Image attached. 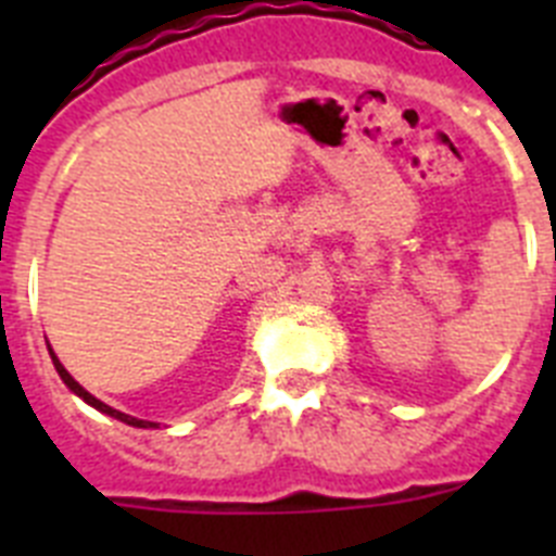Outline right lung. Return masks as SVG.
I'll return each mask as SVG.
<instances>
[{
	"mask_svg": "<svg viewBox=\"0 0 556 556\" xmlns=\"http://www.w3.org/2000/svg\"><path fill=\"white\" fill-rule=\"evenodd\" d=\"M49 356H52V365H55L58 376L63 378V384H66L68 390L75 392L77 397H83V401H86L88 406H94L97 412H102V415H108V417H116V420H122V424H127V426H136V429H159V424H152V420H139V417L125 415V412H119V409H113V406L102 404L100 397H94V395H91V392H88V390H83V387L77 384L75 378L68 376V370H66V367L61 365V358L55 356V351H52V348H49Z\"/></svg>",
	"mask_w": 556,
	"mask_h": 556,
	"instance_id": "add662e5",
	"label": "right lung"
}]
</instances>
